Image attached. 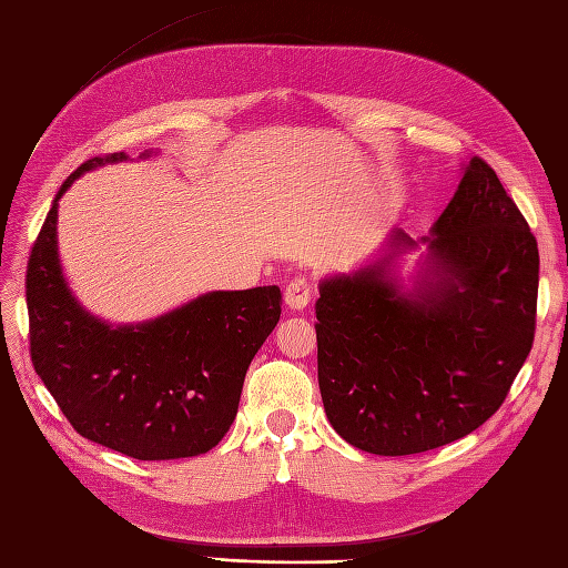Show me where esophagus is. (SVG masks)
I'll return each instance as SVG.
<instances>
[{
	"mask_svg": "<svg viewBox=\"0 0 568 568\" xmlns=\"http://www.w3.org/2000/svg\"><path fill=\"white\" fill-rule=\"evenodd\" d=\"M311 291H313V286L305 280L288 282V286L284 291V303L291 311H303L305 305L311 303Z\"/></svg>",
	"mask_w": 568,
	"mask_h": 568,
	"instance_id": "34e87169",
	"label": "esophagus"
}]
</instances>
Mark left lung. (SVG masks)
I'll return each instance as SVG.
<instances>
[{
	"label": "left lung",
	"instance_id": "1",
	"mask_svg": "<svg viewBox=\"0 0 568 568\" xmlns=\"http://www.w3.org/2000/svg\"><path fill=\"white\" fill-rule=\"evenodd\" d=\"M430 229H392L379 255L320 282L317 382L356 449L406 456L462 439L493 416L526 363L538 243L495 170L473 158ZM425 242L410 287L397 260Z\"/></svg>",
	"mask_w": 568,
	"mask_h": 568
}]
</instances>
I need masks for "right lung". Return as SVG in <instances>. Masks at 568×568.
Returning a JSON list of instances; mask_svg holds the SVG:
<instances>
[{"instance_id": "obj_1", "label": "right lung", "mask_w": 568, "mask_h": 568, "mask_svg": "<svg viewBox=\"0 0 568 568\" xmlns=\"http://www.w3.org/2000/svg\"><path fill=\"white\" fill-rule=\"evenodd\" d=\"M126 160V152L93 158L61 183L26 272L30 358L75 433L138 462H170L210 452L232 427L248 365L280 322L282 294L280 286L207 291L135 325L88 313L59 263V197L85 172Z\"/></svg>"}]
</instances>
